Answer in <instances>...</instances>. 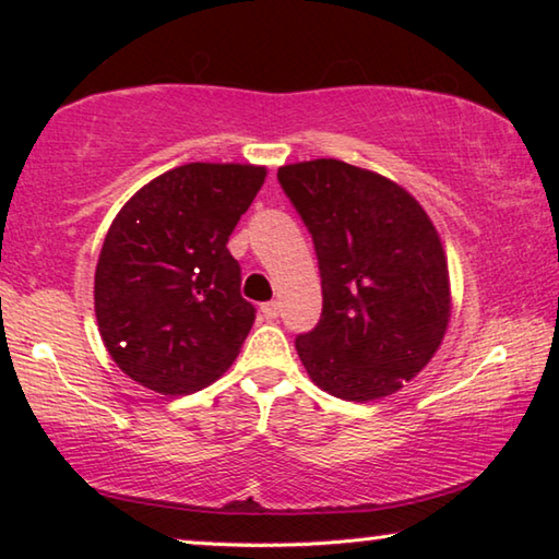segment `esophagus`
<instances>
[{
	"instance_id": "obj_1",
	"label": "esophagus",
	"mask_w": 559,
	"mask_h": 559,
	"mask_svg": "<svg viewBox=\"0 0 559 559\" xmlns=\"http://www.w3.org/2000/svg\"><path fill=\"white\" fill-rule=\"evenodd\" d=\"M261 316L266 318V320H276V318L281 316V302H278V300L263 302V306H261Z\"/></svg>"
}]
</instances>
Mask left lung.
<instances>
[{
  "label": "left lung",
  "mask_w": 559,
  "mask_h": 559,
  "mask_svg": "<svg viewBox=\"0 0 559 559\" xmlns=\"http://www.w3.org/2000/svg\"><path fill=\"white\" fill-rule=\"evenodd\" d=\"M313 236L323 313L296 337L300 362L340 400L402 390L437 353L451 316L449 266L427 212L370 169L310 159L278 169Z\"/></svg>",
  "instance_id": "obj_1"
}]
</instances>
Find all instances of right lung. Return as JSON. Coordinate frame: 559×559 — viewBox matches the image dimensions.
<instances>
[{"instance_id":"obj_1","label":"right lung","mask_w":559,"mask_h":559,"mask_svg":"<svg viewBox=\"0 0 559 559\" xmlns=\"http://www.w3.org/2000/svg\"><path fill=\"white\" fill-rule=\"evenodd\" d=\"M266 167L189 163L122 206L96 266V318L110 357L159 394L222 377L257 320L226 243Z\"/></svg>"}]
</instances>
